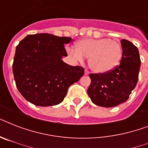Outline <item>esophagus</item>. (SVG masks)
I'll use <instances>...</instances> for the list:
<instances>
[{
	"instance_id": "34e87169",
	"label": "esophagus",
	"mask_w": 148,
	"mask_h": 148,
	"mask_svg": "<svg viewBox=\"0 0 148 148\" xmlns=\"http://www.w3.org/2000/svg\"><path fill=\"white\" fill-rule=\"evenodd\" d=\"M84 74H85V75H88V74H89V71H88L87 69H85V71H84Z\"/></svg>"
}]
</instances>
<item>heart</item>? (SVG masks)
Here are the masks:
<instances>
[{
	"mask_svg": "<svg viewBox=\"0 0 148 148\" xmlns=\"http://www.w3.org/2000/svg\"><path fill=\"white\" fill-rule=\"evenodd\" d=\"M77 48L68 47V55L75 61L82 62L89 58L88 64L93 71L104 74L112 71L122 57V47L118 41L109 38H84L76 44Z\"/></svg>",
	"mask_w": 148,
	"mask_h": 148,
	"instance_id": "obj_1",
	"label": "heart"
}]
</instances>
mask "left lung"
Masks as SVG:
<instances>
[{"mask_svg": "<svg viewBox=\"0 0 148 148\" xmlns=\"http://www.w3.org/2000/svg\"><path fill=\"white\" fill-rule=\"evenodd\" d=\"M123 53L120 64L104 74H90L88 96L96 105L111 108L129 98L138 81L140 59L138 47L127 40H121Z\"/></svg>", "mask_w": 148, "mask_h": 148, "instance_id": "8db88e82", "label": "left lung"}]
</instances>
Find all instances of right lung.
Returning a JSON list of instances; mask_svg holds the SVG:
<instances>
[{
  "label": "right lung",
  "mask_w": 148,
  "mask_h": 148,
  "mask_svg": "<svg viewBox=\"0 0 148 148\" xmlns=\"http://www.w3.org/2000/svg\"><path fill=\"white\" fill-rule=\"evenodd\" d=\"M71 38L49 34H30L16 47L13 74L19 92L34 105H57L67 89L84 75V69L61 60L67 56L64 44Z\"/></svg>",
  "instance_id": "obj_1"
}]
</instances>
